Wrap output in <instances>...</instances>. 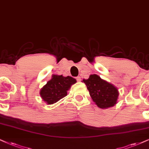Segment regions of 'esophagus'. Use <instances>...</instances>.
<instances>
[{"label":"esophagus","mask_w":149,"mask_h":149,"mask_svg":"<svg viewBox=\"0 0 149 149\" xmlns=\"http://www.w3.org/2000/svg\"><path fill=\"white\" fill-rule=\"evenodd\" d=\"M76 80H77V81H78V82H80V81H81L80 77V76H77L76 77Z\"/></svg>","instance_id":"obj_1"}]
</instances>
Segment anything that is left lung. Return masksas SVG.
Instances as JSON below:
<instances>
[{
  "mask_svg": "<svg viewBox=\"0 0 149 149\" xmlns=\"http://www.w3.org/2000/svg\"><path fill=\"white\" fill-rule=\"evenodd\" d=\"M90 96L99 108L107 109L117 103L119 92L112 84L109 83L96 74L90 75L87 80L83 79Z\"/></svg>",
  "mask_w": 149,
  "mask_h": 149,
  "instance_id": "left-lung-1",
  "label": "left lung"
}]
</instances>
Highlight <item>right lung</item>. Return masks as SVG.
I'll return each mask as SVG.
<instances>
[{
	"label": "right lung",
	"mask_w": 149,
	"mask_h": 149,
	"mask_svg": "<svg viewBox=\"0 0 149 149\" xmlns=\"http://www.w3.org/2000/svg\"><path fill=\"white\" fill-rule=\"evenodd\" d=\"M76 80L71 76L53 75L52 78L41 88L40 97L47 104H52L67 95V91Z\"/></svg>",
	"instance_id": "obj_1"
}]
</instances>
